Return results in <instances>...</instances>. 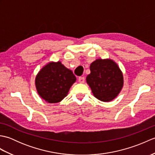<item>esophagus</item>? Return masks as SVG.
Segmentation results:
<instances>
[{
    "mask_svg": "<svg viewBox=\"0 0 155 155\" xmlns=\"http://www.w3.org/2000/svg\"><path fill=\"white\" fill-rule=\"evenodd\" d=\"M84 81H85V78L84 77H81L78 78V82H79L80 83H84Z\"/></svg>",
    "mask_w": 155,
    "mask_h": 155,
    "instance_id": "1",
    "label": "esophagus"
}]
</instances>
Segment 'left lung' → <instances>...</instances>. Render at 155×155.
Here are the masks:
<instances>
[{"label": "left lung", "instance_id": "8db88e82", "mask_svg": "<svg viewBox=\"0 0 155 155\" xmlns=\"http://www.w3.org/2000/svg\"><path fill=\"white\" fill-rule=\"evenodd\" d=\"M87 83L98 100L113 101L123 87V75L116 62L110 59L98 58L90 66Z\"/></svg>", "mask_w": 155, "mask_h": 155}]
</instances>
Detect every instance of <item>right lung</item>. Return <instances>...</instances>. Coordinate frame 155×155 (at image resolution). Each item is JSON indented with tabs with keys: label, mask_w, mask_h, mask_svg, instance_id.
<instances>
[{
	"label": "right lung",
	"mask_w": 155,
	"mask_h": 155,
	"mask_svg": "<svg viewBox=\"0 0 155 155\" xmlns=\"http://www.w3.org/2000/svg\"><path fill=\"white\" fill-rule=\"evenodd\" d=\"M77 80L72 71L60 61L49 62L38 72L35 85L40 97L49 103L61 102Z\"/></svg>",
	"instance_id": "right-lung-1"
}]
</instances>
